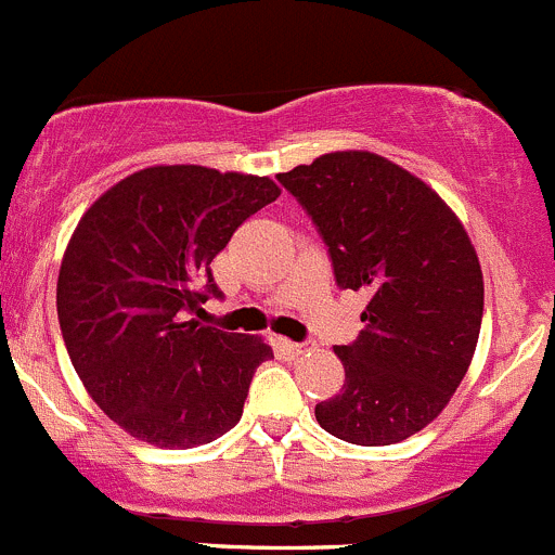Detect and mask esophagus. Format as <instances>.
I'll return each instance as SVG.
<instances>
[{
    "label": "esophagus",
    "instance_id": "esophagus-1",
    "mask_svg": "<svg viewBox=\"0 0 555 555\" xmlns=\"http://www.w3.org/2000/svg\"><path fill=\"white\" fill-rule=\"evenodd\" d=\"M283 350L291 356V359H299V356L307 353V345L305 343H288V339H285Z\"/></svg>",
    "mask_w": 555,
    "mask_h": 555
}]
</instances>
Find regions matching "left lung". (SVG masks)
I'll use <instances>...</instances> for the list:
<instances>
[{
    "mask_svg": "<svg viewBox=\"0 0 555 555\" xmlns=\"http://www.w3.org/2000/svg\"><path fill=\"white\" fill-rule=\"evenodd\" d=\"M321 232L339 288L370 291L364 332L337 345L339 393L315 404L321 429L393 446L446 410L475 356L482 272L440 194L370 151H334L278 175Z\"/></svg>",
    "mask_w": 555,
    "mask_h": 555,
    "instance_id": "obj_1",
    "label": "left lung"
}]
</instances>
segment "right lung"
Here are the masks:
<instances>
[{"label":"right lung","mask_w":555,"mask_h":555,"mask_svg":"<svg viewBox=\"0 0 555 555\" xmlns=\"http://www.w3.org/2000/svg\"><path fill=\"white\" fill-rule=\"evenodd\" d=\"M278 196L259 175L162 164L118 180L75 227L56 283L64 345L89 397L137 440L185 451L243 415L272 348L191 312L221 296L210 261Z\"/></svg>","instance_id":"right-lung-1"}]
</instances>
